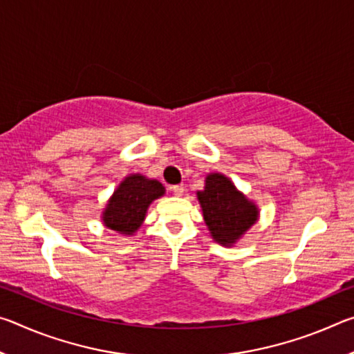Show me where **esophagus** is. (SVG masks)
<instances>
[{
  "label": "esophagus",
  "instance_id": "1",
  "mask_svg": "<svg viewBox=\"0 0 354 354\" xmlns=\"http://www.w3.org/2000/svg\"><path fill=\"white\" fill-rule=\"evenodd\" d=\"M171 192H173V195L181 196V195L184 194V185H173V187H171Z\"/></svg>",
  "mask_w": 354,
  "mask_h": 354
}]
</instances>
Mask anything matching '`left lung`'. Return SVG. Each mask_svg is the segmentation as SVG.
Here are the masks:
<instances>
[{
    "label": "left lung",
    "instance_id": "1",
    "mask_svg": "<svg viewBox=\"0 0 354 354\" xmlns=\"http://www.w3.org/2000/svg\"><path fill=\"white\" fill-rule=\"evenodd\" d=\"M196 196L207 230L214 241L223 247H232L259 217V209L254 203L221 173L207 175L205 189L196 192Z\"/></svg>",
    "mask_w": 354,
    "mask_h": 354
}]
</instances>
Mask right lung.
Wrapping results in <instances>:
<instances>
[{
    "label": "right lung",
    "instance_id": "1",
    "mask_svg": "<svg viewBox=\"0 0 354 354\" xmlns=\"http://www.w3.org/2000/svg\"><path fill=\"white\" fill-rule=\"evenodd\" d=\"M165 194L164 185L143 175H129L120 183L107 201L103 223L118 234L133 236L145 220L147 209L154 200Z\"/></svg>",
    "mask_w": 354,
    "mask_h": 354
}]
</instances>
